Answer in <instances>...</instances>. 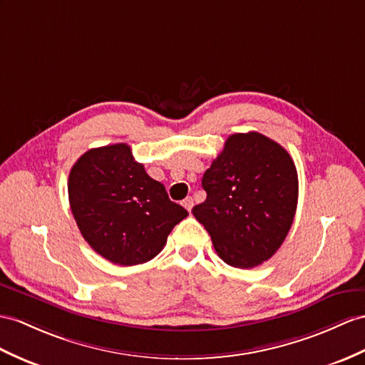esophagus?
Instances as JSON below:
<instances>
[{
	"mask_svg": "<svg viewBox=\"0 0 365 365\" xmlns=\"http://www.w3.org/2000/svg\"><path fill=\"white\" fill-rule=\"evenodd\" d=\"M182 206L190 212V210H192V207H193V200H192L190 197H187V198H185V200L182 201Z\"/></svg>",
	"mask_w": 365,
	"mask_h": 365,
	"instance_id": "34e87169",
	"label": "esophagus"
}]
</instances>
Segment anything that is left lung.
Listing matches in <instances>:
<instances>
[{
    "label": "left lung",
    "instance_id": "left-lung-1",
    "mask_svg": "<svg viewBox=\"0 0 365 365\" xmlns=\"http://www.w3.org/2000/svg\"><path fill=\"white\" fill-rule=\"evenodd\" d=\"M207 198L192 209L220 259L250 269L269 260L296 215L294 161L277 142L257 131L229 136L202 176Z\"/></svg>",
    "mask_w": 365,
    "mask_h": 365
}]
</instances>
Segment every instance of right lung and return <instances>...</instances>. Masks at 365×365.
<instances>
[{
	"label": "right lung",
	"mask_w": 365,
	"mask_h": 365,
	"mask_svg": "<svg viewBox=\"0 0 365 365\" xmlns=\"http://www.w3.org/2000/svg\"><path fill=\"white\" fill-rule=\"evenodd\" d=\"M68 195L88 245L120 266L152 260L189 215L135 161L127 144L91 148L80 156L69 172Z\"/></svg>",
	"instance_id": "obj_1"
}]
</instances>
